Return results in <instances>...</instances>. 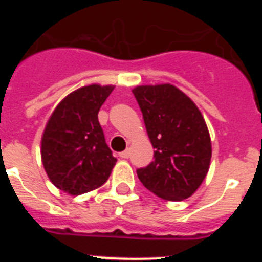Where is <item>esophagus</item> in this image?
<instances>
[{"label": "esophagus", "mask_w": 262, "mask_h": 262, "mask_svg": "<svg viewBox=\"0 0 262 262\" xmlns=\"http://www.w3.org/2000/svg\"><path fill=\"white\" fill-rule=\"evenodd\" d=\"M129 154H131V152H129V149H126V151L120 152L119 156L122 157V159H128V157H129Z\"/></svg>", "instance_id": "esophagus-1"}]
</instances>
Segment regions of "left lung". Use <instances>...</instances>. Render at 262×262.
Here are the masks:
<instances>
[{
  "label": "left lung",
  "instance_id": "obj_1",
  "mask_svg": "<svg viewBox=\"0 0 262 262\" xmlns=\"http://www.w3.org/2000/svg\"><path fill=\"white\" fill-rule=\"evenodd\" d=\"M144 118L155 161L136 170L148 190L166 201L193 195L209 172L211 139L200 108L170 84L133 90Z\"/></svg>",
  "mask_w": 262,
  "mask_h": 262
}]
</instances>
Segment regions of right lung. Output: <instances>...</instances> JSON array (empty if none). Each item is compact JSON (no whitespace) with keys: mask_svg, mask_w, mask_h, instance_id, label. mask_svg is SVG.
<instances>
[{"mask_svg":"<svg viewBox=\"0 0 262 262\" xmlns=\"http://www.w3.org/2000/svg\"><path fill=\"white\" fill-rule=\"evenodd\" d=\"M114 86L88 85L72 92L53 110L41 138V161L55 186L71 195L107 181L117 159L105 142L98 111Z\"/></svg>","mask_w":262,"mask_h":262,"instance_id":"right-lung-1","label":"right lung"}]
</instances>
